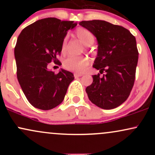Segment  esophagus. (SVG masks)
<instances>
[{
	"label": "esophagus",
	"instance_id": "obj_1",
	"mask_svg": "<svg viewBox=\"0 0 155 155\" xmlns=\"http://www.w3.org/2000/svg\"><path fill=\"white\" fill-rule=\"evenodd\" d=\"M83 76L82 74H79V73H75L74 74V77L76 78V77H80V76Z\"/></svg>",
	"mask_w": 155,
	"mask_h": 155
}]
</instances>
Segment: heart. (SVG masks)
<instances>
[{
    "mask_svg": "<svg viewBox=\"0 0 155 155\" xmlns=\"http://www.w3.org/2000/svg\"><path fill=\"white\" fill-rule=\"evenodd\" d=\"M76 36L79 38L85 46H90L93 44L95 37L88 30L83 28H79L75 32ZM67 47V38H65L61 44L62 51H65ZM90 64V59L86 56L81 57H69L63 62V67L65 69L71 71L82 72Z\"/></svg>",
    "mask_w": 155,
    "mask_h": 155,
    "instance_id": "b5f03b06",
    "label": "heart"
}]
</instances>
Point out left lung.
I'll use <instances>...</instances> for the list:
<instances>
[{"instance_id":"obj_1","label":"left lung","mask_w":155,"mask_h":155,"mask_svg":"<svg viewBox=\"0 0 155 155\" xmlns=\"http://www.w3.org/2000/svg\"><path fill=\"white\" fill-rule=\"evenodd\" d=\"M97 41L93 68L106 72L93 75L86 92L92 104L104 109L118 107L127 100L134 84L138 59L136 40L128 30L104 20L81 21Z\"/></svg>"}]
</instances>
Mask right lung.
Returning a JSON list of instances; mask_svg holds the SVG:
<instances>
[{
  "instance_id": "obj_1",
  "label": "right lung",
  "mask_w": 155,
  "mask_h": 155,
  "mask_svg": "<svg viewBox=\"0 0 155 155\" xmlns=\"http://www.w3.org/2000/svg\"><path fill=\"white\" fill-rule=\"evenodd\" d=\"M73 21L54 17L41 19L22 30L15 48L17 79L25 95L35 108L50 110L63 102L71 72L62 69L57 74L47 68L51 61L60 65L57 54L68 30L76 26Z\"/></svg>"
}]
</instances>
